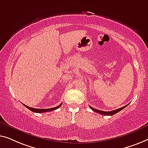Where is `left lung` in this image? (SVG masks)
<instances>
[{"instance_id":"left-lung-1","label":"left lung","mask_w":148,"mask_h":148,"mask_svg":"<svg viewBox=\"0 0 148 148\" xmlns=\"http://www.w3.org/2000/svg\"><path fill=\"white\" fill-rule=\"evenodd\" d=\"M127 105H125V106H124V107H121V108H119V109H116V110H114V111H100V110L94 109V108H92V107H90V106H89V107H90V109H92L93 111L96 112V113H98L101 114V115H103L111 116V115H115V114H116V113H118V112L121 111L122 109H123L124 108H125V107H127Z\"/></svg>"}]
</instances>
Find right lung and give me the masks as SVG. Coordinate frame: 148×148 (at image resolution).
<instances>
[{
    "mask_svg": "<svg viewBox=\"0 0 148 148\" xmlns=\"http://www.w3.org/2000/svg\"><path fill=\"white\" fill-rule=\"evenodd\" d=\"M25 107L27 108L28 109H29L30 111H32L33 112H35V113H45V112H49V111H53V110H56L58 109V108H60L61 107L62 104H60V105H58V107H53V108H50V109H35V108H32V107H28V106H27L25 105H24V104H23Z\"/></svg>",
    "mask_w": 148,
    "mask_h": 148,
    "instance_id": "obj_1",
    "label": "right lung"
}]
</instances>
